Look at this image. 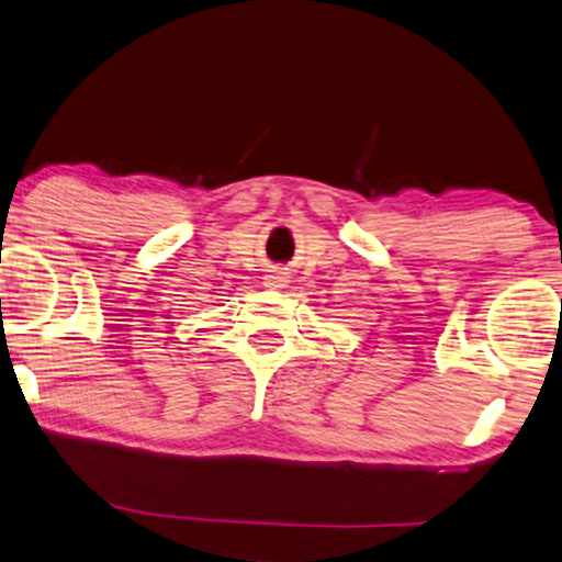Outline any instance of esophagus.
Here are the masks:
<instances>
[{
  "label": "esophagus",
  "mask_w": 562,
  "mask_h": 562,
  "mask_svg": "<svg viewBox=\"0 0 562 562\" xmlns=\"http://www.w3.org/2000/svg\"><path fill=\"white\" fill-rule=\"evenodd\" d=\"M265 284H267V288H272V290L284 288V284H288V274H284V272H270L265 278Z\"/></svg>",
  "instance_id": "34e87169"
}]
</instances>
